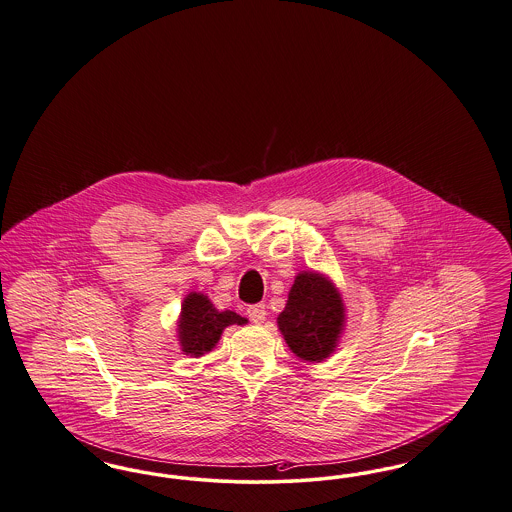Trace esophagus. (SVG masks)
Segmentation results:
<instances>
[{"mask_svg": "<svg viewBox=\"0 0 512 512\" xmlns=\"http://www.w3.org/2000/svg\"><path fill=\"white\" fill-rule=\"evenodd\" d=\"M246 314L253 324H261V322H265L266 307L265 305H251V307H247Z\"/></svg>", "mask_w": 512, "mask_h": 512, "instance_id": "1", "label": "esophagus"}]
</instances>
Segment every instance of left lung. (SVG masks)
<instances>
[{"mask_svg": "<svg viewBox=\"0 0 512 512\" xmlns=\"http://www.w3.org/2000/svg\"><path fill=\"white\" fill-rule=\"evenodd\" d=\"M345 308L326 278L303 272L295 278L284 312L278 316L289 348L307 362L328 358L337 347Z\"/></svg>", "mask_w": 512, "mask_h": 512, "instance_id": "obj_1", "label": "left lung"}]
</instances>
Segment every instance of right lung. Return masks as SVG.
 <instances>
[{
    "instance_id": "add662e5",
    "label": "right lung",
    "mask_w": 512,
    "mask_h": 512,
    "mask_svg": "<svg viewBox=\"0 0 512 512\" xmlns=\"http://www.w3.org/2000/svg\"><path fill=\"white\" fill-rule=\"evenodd\" d=\"M246 318L232 310H217L209 299L200 293H190L183 303L179 320V337L186 354L202 356L219 341L226 326L246 324Z\"/></svg>"
}]
</instances>
